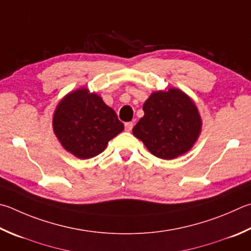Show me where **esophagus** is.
Masks as SVG:
<instances>
[{"label": "esophagus", "instance_id": "1", "mask_svg": "<svg viewBox=\"0 0 251 251\" xmlns=\"http://www.w3.org/2000/svg\"><path fill=\"white\" fill-rule=\"evenodd\" d=\"M133 126H134V124H133V123H131V122L125 123V130L130 131L131 129H133Z\"/></svg>", "mask_w": 251, "mask_h": 251}]
</instances>
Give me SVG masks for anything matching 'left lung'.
Listing matches in <instances>:
<instances>
[{
	"instance_id": "obj_1",
	"label": "left lung",
	"mask_w": 251,
	"mask_h": 251,
	"mask_svg": "<svg viewBox=\"0 0 251 251\" xmlns=\"http://www.w3.org/2000/svg\"><path fill=\"white\" fill-rule=\"evenodd\" d=\"M133 134L153 156L171 160L193 147L202 128L194 102L179 89L157 91L145 102Z\"/></svg>"
}]
</instances>
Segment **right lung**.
<instances>
[{
  "mask_svg": "<svg viewBox=\"0 0 251 251\" xmlns=\"http://www.w3.org/2000/svg\"><path fill=\"white\" fill-rule=\"evenodd\" d=\"M52 127L67 151L76 158L90 159L104 151L108 141L124 129V124L101 97L81 88L59 102Z\"/></svg>",
  "mask_w": 251,
  "mask_h": 251,
  "instance_id": "obj_1",
  "label": "right lung"
}]
</instances>
